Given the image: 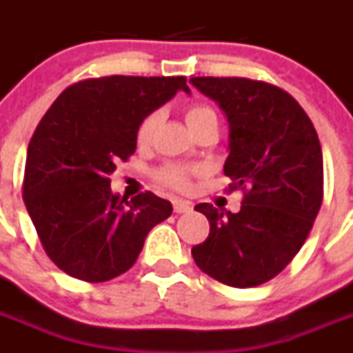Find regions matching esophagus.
I'll list each match as a JSON object with an SVG mask.
<instances>
[{
	"mask_svg": "<svg viewBox=\"0 0 353 353\" xmlns=\"http://www.w3.org/2000/svg\"><path fill=\"white\" fill-rule=\"evenodd\" d=\"M173 210L176 214H183V212H191L192 210V205L185 199H173Z\"/></svg>",
	"mask_w": 353,
	"mask_h": 353,
	"instance_id": "34e87169",
	"label": "esophagus"
}]
</instances>
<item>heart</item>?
I'll return each instance as SVG.
<instances>
[{"mask_svg":"<svg viewBox=\"0 0 353 353\" xmlns=\"http://www.w3.org/2000/svg\"><path fill=\"white\" fill-rule=\"evenodd\" d=\"M161 120V114L157 111L154 113L146 114L141 120V123L138 125V130H136V139L138 143L145 145L152 139L155 129H157V123ZM185 121L187 125L191 127L192 130L203 129L207 125H217V113L214 109L207 104H192L187 108L185 111ZM198 174V170L196 168H185L179 166V164H166L162 166L161 170H157L155 173V179H157L159 183L162 185L171 187L174 191H187L191 187V179Z\"/></svg>","mask_w":353,"mask_h":353,"instance_id":"b5f03b06","label":"heart"}]
</instances>
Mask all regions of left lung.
<instances>
[{"instance_id": "8db88e82", "label": "left lung", "mask_w": 353, "mask_h": 353, "mask_svg": "<svg viewBox=\"0 0 353 353\" xmlns=\"http://www.w3.org/2000/svg\"><path fill=\"white\" fill-rule=\"evenodd\" d=\"M230 121L224 174L244 192L240 212L196 205L210 233L192 248L215 281L249 288L270 281L295 258L323 199V159L313 121L288 92L248 77H192Z\"/></svg>"}]
</instances>
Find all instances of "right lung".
<instances>
[{
	"label": "right lung",
	"instance_id": "obj_1",
	"mask_svg": "<svg viewBox=\"0 0 353 353\" xmlns=\"http://www.w3.org/2000/svg\"><path fill=\"white\" fill-rule=\"evenodd\" d=\"M176 77L108 76L70 84L52 102L28 145L23 198L43 251L68 276L114 279L136 263L170 201L141 192L127 201L109 174L136 152L143 118L179 90Z\"/></svg>",
	"mask_w": 353,
	"mask_h": 353
}]
</instances>
